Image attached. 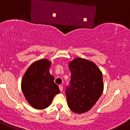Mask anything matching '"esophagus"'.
Returning <instances> with one entry per match:
<instances>
[{"instance_id":"esophagus-1","label":"esophagus","mask_w":130,"mask_h":130,"mask_svg":"<svg viewBox=\"0 0 130 130\" xmlns=\"http://www.w3.org/2000/svg\"><path fill=\"white\" fill-rule=\"evenodd\" d=\"M59 89L60 91H62L63 90V86L62 85H59Z\"/></svg>"}]
</instances>
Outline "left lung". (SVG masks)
<instances>
[{"label": "left lung", "instance_id": "left-lung-1", "mask_svg": "<svg viewBox=\"0 0 130 130\" xmlns=\"http://www.w3.org/2000/svg\"><path fill=\"white\" fill-rule=\"evenodd\" d=\"M70 85L66 94L69 108L78 114L88 111L96 104L104 90L102 73L92 62L76 58L69 63Z\"/></svg>", "mask_w": 130, "mask_h": 130}]
</instances>
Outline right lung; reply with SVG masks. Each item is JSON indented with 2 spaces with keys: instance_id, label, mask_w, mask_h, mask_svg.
Masks as SVG:
<instances>
[{
  "instance_id": "1",
  "label": "right lung",
  "mask_w": 130,
  "mask_h": 130,
  "mask_svg": "<svg viewBox=\"0 0 130 130\" xmlns=\"http://www.w3.org/2000/svg\"><path fill=\"white\" fill-rule=\"evenodd\" d=\"M51 62L47 59L39 60L28 68L21 81V89L27 102L37 109L49 106L54 96L60 92L49 73Z\"/></svg>"
}]
</instances>
